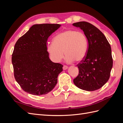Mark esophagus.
I'll return each mask as SVG.
<instances>
[{"label":"esophagus","mask_w":123,"mask_h":123,"mask_svg":"<svg viewBox=\"0 0 123 123\" xmlns=\"http://www.w3.org/2000/svg\"><path fill=\"white\" fill-rule=\"evenodd\" d=\"M62 68H63V70H66V69H68V66H66V65H64V66H63Z\"/></svg>","instance_id":"1"}]
</instances>
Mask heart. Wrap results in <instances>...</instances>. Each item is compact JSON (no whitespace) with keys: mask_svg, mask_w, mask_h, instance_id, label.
<instances>
[{"mask_svg":"<svg viewBox=\"0 0 123 123\" xmlns=\"http://www.w3.org/2000/svg\"><path fill=\"white\" fill-rule=\"evenodd\" d=\"M88 50L87 39L81 31L68 29L59 33L53 39V43L48 46V51L56 62H60L66 56L68 62L83 61Z\"/></svg>","mask_w":123,"mask_h":123,"instance_id":"1","label":"heart"}]
</instances>
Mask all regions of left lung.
Instances as JSON below:
<instances>
[{"mask_svg":"<svg viewBox=\"0 0 123 123\" xmlns=\"http://www.w3.org/2000/svg\"><path fill=\"white\" fill-rule=\"evenodd\" d=\"M73 25L82 30L88 40L86 56L77 65L79 73L73 83L82 90L95 91L109 79L113 66L111 46L103 33L90 23L80 21Z\"/></svg>","mask_w":123,"mask_h":123,"instance_id":"8db88e82","label":"left lung"}]
</instances>
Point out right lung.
<instances>
[{
  "instance_id": "1",
  "label": "right lung",
  "mask_w": 123,
  "mask_h": 123,
  "mask_svg": "<svg viewBox=\"0 0 123 123\" xmlns=\"http://www.w3.org/2000/svg\"><path fill=\"white\" fill-rule=\"evenodd\" d=\"M60 27L59 24L34 25L15 44L12 55L14 77L29 94H46L57 83L63 66L50 60L47 44L49 37Z\"/></svg>"
}]
</instances>
